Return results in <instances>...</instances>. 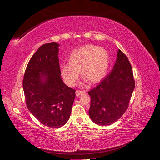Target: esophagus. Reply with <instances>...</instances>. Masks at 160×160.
<instances>
[{"mask_svg":"<svg viewBox=\"0 0 160 160\" xmlns=\"http://www.w3.org/2000/svg\"><path fill=\"white\" fill-rule=\"evenodd\" d=\"M82 93H85V91H76V92H75V94H76L77 97L80 96Z\"/></svg>","mask_w":160,"mask_h":160,"instance_id":"1","label":"esophagus"}]
</instances>
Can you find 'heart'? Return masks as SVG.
<instances>
[{
    "label": "heart",
    "mask_w": 160,
    "mask_h": 160,
    "mask_svg": "<svg viewBox=\"0 0 160 160\" xmlns=\"http://www.w3.org/2000/svg\"><path fill=\"white\" fill-rule=\"evenodd\" d=\"M109 66V55L103 48L88 45L77 48L69 56V62L60 66L61 75L67 85H75L80 71L84 82L96 83L104 78Z\"/></svg>",
    "instance_id": "b5f03b06"
}]
</instances>
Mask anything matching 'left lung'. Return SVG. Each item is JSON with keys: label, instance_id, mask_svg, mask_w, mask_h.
<instances>
[{"label": "left lung", "instance_id": "obj_1", "mask_svg": "<svg viewBox=\"0 0 160 160\" xmlns=\"http://www.w3.org/2000/svg\"><path fill=\"white\" fill-rule=\"evenodd\" d=\"M134 88L132 65L126 55L119 49L112 71L88 92L91 119L103 126L117 122L127 110Z\"/></svg>", "mask_w": 160, "mask_h": 160}]
</instances>
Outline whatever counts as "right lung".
<instances>
[{
    "instance_id": "obj_1",
    "label": "right lung",
    "mask_w": 160,
    "mask_h": 160,
    "mask_svg": "<svg viewBox=\"0 0 160 160\" xmlns=\"http://www.w3.org/2000/svg\"><path fill=\"white\" fill-rule=\"evenodd\" d=\"M59 47L50 42L38 48L28 62L22 81L28 109L51 128H59L67 122L75 98V90L61 77Z\"/></svg>"
}]
</instances>
